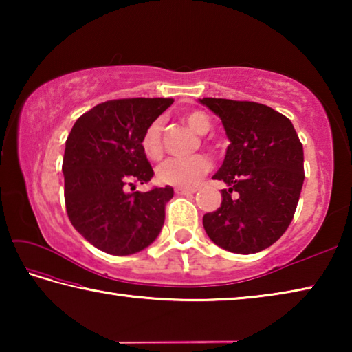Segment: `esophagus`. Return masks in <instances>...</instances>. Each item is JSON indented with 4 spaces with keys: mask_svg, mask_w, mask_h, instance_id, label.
I'll list each match as a JSON object with an SVG mask.
<instances>
[{
    "mask_svg": "<svg viewBox=\"0 0 352 352\" xmlns=\"http://www.w3.org/2000/svg\"><path fill=\"white\" fill-rule=\"evenodd\" d=\"M195 189H184V188H175V194L177 195H190L194 194Z\"/></svg>",
    "mask_w": 352,
    "mask_h": 352,
    "instance_id": "1",
    "label": "esophagus"
}]
</instances>
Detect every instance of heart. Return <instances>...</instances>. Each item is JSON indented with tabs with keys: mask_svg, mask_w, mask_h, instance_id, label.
<instances>
[{
	"mask_svg": "<svg viewBox=\"0 0 352 352\" xmlns=\"http://www.w3.org/2000/svg\"><path fill=\"white\" fill-rule=\"evenodd\" d=\"M188 126L195 133L205 135L211 127V121L206 113L200 110L188 111L184 115ZM164 121L157 118L148 124L141 138V148L148 160H160L163 157V133ZM211 168V162L205 155H192L186 158H169L157 168V180L162 184L174 188L189 189L197 184Z\"/></svg>",
	"mask_w": 352,
	"mask_h": 352,
	"instance_id": "heart-1",
	"label": "heart"
}]
</instances>
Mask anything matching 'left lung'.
Returning <instances> with one entry per match:
<instances>
[{
    "mask_svg": "<svg viewBox=\"0 0 352 352\" xmlns=\"http://www.w3.org/2000/svg\"><path fill=\"white\" fill-rule=\"evenodd\" d=\"M222 119L230 146L214 180L222 205L204 216L206 234L231 253H258L275 243L294 219L305 182L302 144L289 118L248 100L204 98Z\"/></svg>",
    "mask_w": 352,
    "mask_h": 352,
    "instance_id": "1",
    "label": "left lung"
}]
</instances>
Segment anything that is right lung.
I'll return each mask as SVG.
<instances>
[{"mask_svg":"<svg viewBox=\"0 0 352 352\" xmlns=\"http://www.w3.org/2000/svg\"><path fill=\"white\" fill-rule=\"evenodd\" d=\"M174 99H115L77 119L65 146L62 172L69 222L85 239L115 256L138 253L157 239L170 186L127 192L153 169L141 148L148 124Z\"/></svg>","mask_w":352,"mask_h":352,"instance_id":"add662e5","label":"right lung"}]
</instances>
